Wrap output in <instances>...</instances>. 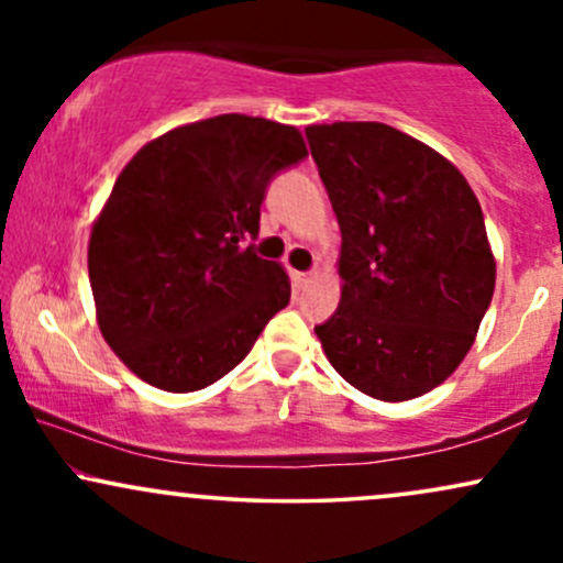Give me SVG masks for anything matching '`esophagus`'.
I'll return each mask as SVG.
<instances>
[{"mask_svg": "<svg viewBox=\"0 0 563 563\" xmlns=\"http://www.w3.org/2000/svg\"><path fill=\"white\" fill-rule=\"evenodd\" d=\"M314 277V273H294V283H296V288H303L307 286L309 280H312Z\"/></svg>", "mask_w": 563, "mask_h": 563, "instance_id": "1", "label": "esophagus"}]
</instances>
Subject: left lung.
<instances>
[{
	"label": "left lung",
	"instance_id": "left-lung-1",
	"mask_svg": "<svg viewBox=\"0 0 563 563\" xmlns=\"http://www.w3.org/2000/svg\"><path fill=\"white\" fill-rule=\"evenodd\" d=\"M341 228V303L314 328L341 378L405 402L450 378L495 290L482 206L434 147L378 124L307 126Z\"/></svg>",
	"mask_w": 563,
	"mask_h": 563
}]
</instances>
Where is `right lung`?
<instances>
[{
	"label": "right lung",
	"mask_w": 563,
	"mask_h": 563,
	"mask_svg": "<svg viewBox=\"0 0 563 563\" xmlns=\"http://www.w3.org/2000/svg\"><path fill=\"white\" fill-rule=\"evenodd\" d=\"M307 156L299 129L224 113L140 147L89 235V283L102 339L156 389L198 391L230 373L290 280L260 260L269 179Z\"/></svg>",
	"instance_id": "1"
}]
</instances>
